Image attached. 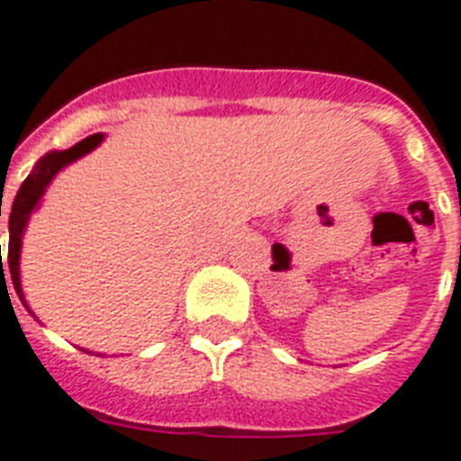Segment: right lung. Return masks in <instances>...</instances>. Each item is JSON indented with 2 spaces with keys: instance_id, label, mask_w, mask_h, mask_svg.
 I'll return each mask as SVG.
<instances>
[{
  "instance_id": "add662e5",
  "label": "right lung",
  "mask_w": 461,
  "mask_h": 461,
  "mask_svg": "<svg viewBox=\"0 0 461 461\" xmlns=\"http://www.w3.org/2000/svg\"><path fill=\"white\" fill-rule=\"evenodd\" d=\"M102 141V135H90L86 140H81L78 144H74L72 149H67V151H53V153H46L41 160L37 163V167L32 170V175L27 176L25 182H23L21 191L15 195L14 204H11V214H9V270H11V279H14V286H15V294L21 296L23 301V289H21V240H23V230H25V223L32 214V210L37 207L39 198L43 195L46 186L50 184L58 172L69 165L72 160L81 158L86 156L88 151L97 147ZM2 216V214H0ZM0 261H2V245H0ZM4 270V266H2ZM4 277V273H2ZM6 282V277H4ZM25 303V301H23Z\"/></svg>"
}]
</instances>
